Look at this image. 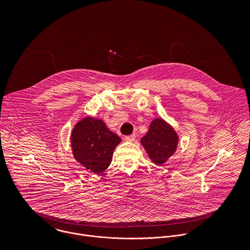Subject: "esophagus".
Listing matches in <instances>:
<instances>
[{"label": "esophagus", "mask_w": 250, "mask_h": 250, "mask_svg": "<svg viewBox=\"0 0 250 250\" xmlns=\"http://www.w3.org/2000/svg\"><path fill=\"white\" fill-rule=\"evenodd\" d=\"M135 139H136V135H135V134L125 137V141H126V142H134Z\"/></svg>", "instance_id": "34e87169"}]
</instances>
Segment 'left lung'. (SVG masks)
Masks as SVG:
<instances>
[{
  "label": "left lung",
  "mask_w": 250,
  "mask_h": 250,
  "mask_svg": "<svg viewBox=\"0 0 250 250\" xmlns=\"http://www.w3.org/2000/svg\"><path fill=\"white\" fill-rule=\"evenodd\" d=\"M178 142L177 133L162 118H155L151 122L141 141L151 161L158 166L164 165L175 153Z\"/></svg>",
  "instance_id": "8db88e82"
}]
</instances>
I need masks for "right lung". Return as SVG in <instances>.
Listing matches in <instances>:
<instances>
[{"instance_id": "1", "label": "right lung", "mask_w": 250, "mask_h": 250, "mask_svg": "<svg viewBox=\"0 0 250 250\" xmlns=\"http://www.w3.org/2000/svg\"><path fill=\"white\" fill-rule=\"evenodd\" d=\"M121 139L101 119L86 116L80 120L71 133V147L75 160L94 174L106 170L113 150Z\"/></svg>"}]
</instances>
